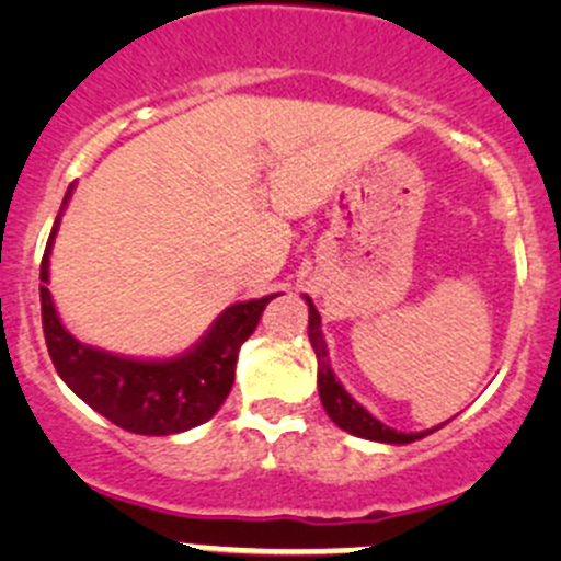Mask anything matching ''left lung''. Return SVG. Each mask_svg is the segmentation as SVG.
Masks as SVG:
<instances>
[{"label":"left lung","mask_w":561,"mask_h":561,"mask_svg":"<svg viewBox=\"0 0 561 561\" xmlns=\"http://www.w3.org/2000/svg\"><path fill=\"white\" fill-rule=\"evenodd\" d=\"M307 298L309 304V342H312L314 355H317V388H320V401L325 407L328 417L336 423L339 428H344L347 434H355V437H364L371 439V443H388V445H407V443H415V439H423L426 434L437 432L439 426L428 428V432H396V428L386 426V423L377 421L369 410L358 404L353 396L344 390L342 382L336 380L331 369V360H328V347H325V339H322L320 331V312L314 309L312 298Z\"/></svg>","instance_id":"1"}]
</instances>
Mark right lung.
I'll use <instances>...</instances> for the list:
<instances>
[{"instance_id":"1","label":"right lung","mask_w":561,"mask_h":561,"mask_svg":"<svg viewBox=\"0 0 561 561\" xmlns=\"http://www.w3.org/2000/svg\"><path fill=\"white\" fill-rule=\"evenodd\" d=\"M70 195L72 184L61 208L67 206ZM59 219L61 211L39 263V307L45 344L61 380L92 410L133 434L168 437L206 423L228 399L241 344L252 336L265 304L276 298V293L228 307L211 322L201 342L175 358L140 360L89 347L61 325L48 293V254Z\"/></svg>"}]
</instances>
